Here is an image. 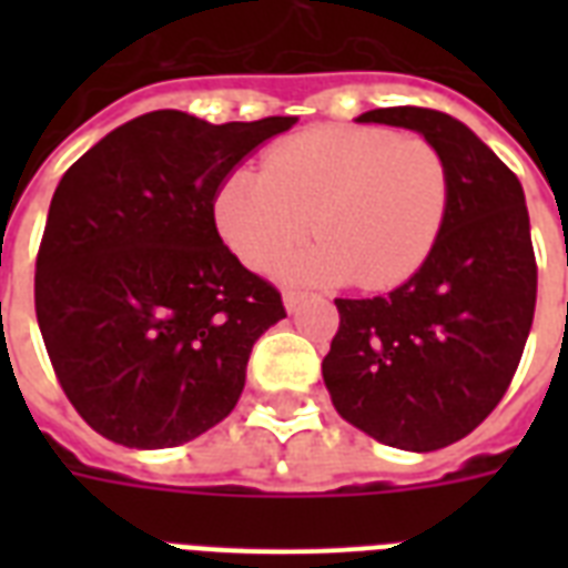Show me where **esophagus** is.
<instances>
[{
    "label": "esophagus",
    "instance_id": "34e87169",
    "mask_svg": "<svg viewBox=\"0 0 568 568\" xmlns=\"http://www.w3.org/2000/svg\"><path fill=\"white\" fill-rule=\"evenodd\" d=\"M306 297H310V294H306V292H297V288H285V292H283L285 310L297 312L303 306V301H306Z\"/></svg>",
    "mask_w": 568,
    "mask_h": 568
}]
</instances>
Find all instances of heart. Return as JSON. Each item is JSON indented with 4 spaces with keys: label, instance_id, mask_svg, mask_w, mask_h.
<instances>
[{
    "label": "heart",
    "instance_id": "heart-1",
    "mask_svg": "<svg viewBox=\"0 0 568 568\" xmlns=\"http://www.w3.org/2000/svg\"><path fill=\"white\" fill-rule=\"evenodd\" d=\"M448 200V164L430 141L327 126L271 146L258 176L230 173L214 194V221L244 265L267 271L310 235L315 214L321 239L288 274L392 288L427 262Z\"/></svg>",
    "mask_w": 568,
    "mask_h": 568
}]
</instances>
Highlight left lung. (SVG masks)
<instances>
[{
    "instance_id": "left-lung-1",
    "label": "left lung",
    "mask_w": 568,
    "mask_h": 568,
    "mask_svg": "<svg viewBox=\"0 0 568 568\" xmlns=\"http://www.w3.org/2000/svg\"><path fill=\"white\" fill-rule=\"evenodd\" d=\"M356 123L413 129L448 164L436 247L383 297H338L321 363L338 415L383 445L439 450L475 430L510 386L537 306V258L516 173L450 114L374 109Z\"/></svg>"
}]
</instances>
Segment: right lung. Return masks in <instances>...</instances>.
<instances>
[{"mask_svg": "<svg viewBox=\"0 0 568 568\" xmlns=\"http://www.w3.org/2000/svg\"><path fill=\"white\" fill-rule=\"evenodd\" d=\"M297 118L205 123L150 111L61 176L34 312L75 413L126 448H173L235 409L256 338L285 318L274 285L214 226L235 164Z\"/></svg>", "mask_w": 568, "mask_h": 568, "instance_id": "1", "label": "right lung"}]
</instances>
